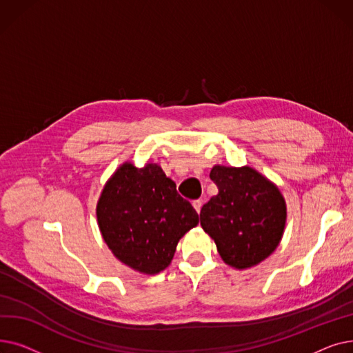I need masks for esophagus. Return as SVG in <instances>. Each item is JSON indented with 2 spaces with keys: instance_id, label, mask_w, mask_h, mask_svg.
Listing matches in <instances>:
<instances>
[{
  "instance_id": "esophagus-1",
  "label": "esophagus",
  "mask_w": 353,
  "mask_h": 353,
  "mask_svg": "<svg viewBox=\"0 0 353 353\" xmlns=\"http://www.w3.org/2000/svg\"><path fill=\"white\" fill-rule=\"evenodd\" d=\"M192 205H193L194 210H196L197 213H200V209H201V205H203V203H201V200H193V203H192Z\"/></svg>"
}]
</instances>
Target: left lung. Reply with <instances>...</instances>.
<instances>
[{"label": "left lung", "instance_id": "1", "mask_svg": "<svg viewBox=\"0 0 353 353\" xmlns=\"http://www.w3.org/2000/svg\"><path fill=\"white\" fill-rule=\"evenodd\" d=\"M210 179L219 189L200 210V225L234 269L261 263L279 245L286 225V203L274 184L249 165H214Z\"/></svg>", "mask_w": 353, "mask_h": 353}]
</instances>
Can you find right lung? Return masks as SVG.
<instances>
[{"label": "right lung", "instance_id": "add662e5", "mask_svg": "<svg viewBox=\"0 0 353 353\" xmlns=\"http://www.w3.org/2000/svg\"><path fill=\"white\" fill-rule=\"evenodd\" d=\"M97 221L108 249L140 273L170 265L179 240L197 226L199 214L156 163L121 164L97 203Z\"/></svg>", "mask_w": 353, "mask_h": 353}]
</instances>
